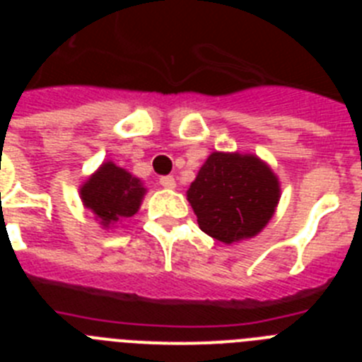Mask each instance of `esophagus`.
<instances>
[{
    "label": "esophagus",
    "instance_id": "1",
    "mask_svg": "<svg viewBox=\"0 0 362 362\" xmlns=\"http://www.w3.org/2000/svg\"><path fill=\"white\" fill-rule=\"evenodd\" d=\"M159 183L165 188H175V179L172 177V175H163V177L159 179Z\"/></svg>",
    "mask_w": 362,
    "mask_h": 362
}]
</instances>
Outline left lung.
<instances>
[{
  "mask_svg": "<svg viewBox=\"0 0 362 362\" xmlns=\"http://www.w3.org/2000/svg\"><path fill=\"white\" fill-rule=\"evenodd\" d=\"M199 228L232 245L255 238L276 214L281 183L255 153L212 152L187 190Z\"/></svg>",
  "mask_w": 362,
  "mask_h": 362,
  "instance_id": "obj_1",
  "label": "left lung"
}]
</instances>
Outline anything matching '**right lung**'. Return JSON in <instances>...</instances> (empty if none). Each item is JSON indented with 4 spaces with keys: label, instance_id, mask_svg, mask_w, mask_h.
Here are the masks:
<instances>
[{
    "label": "right lung",
    "instance_id": "add662e5",
    "mask_svg": "<svg viewBox=\"0 0 362 362\" xmlns=\"http://www.w3.org/2000/svg\"><path fill=\"white\" fill-rule=\"evenodd\" d=\"M146 188L143 181L114 161L101 163L79 187V197L85 209L94 214L101 228H116L123 219L136 216L143 203Z\"/></svg>",
    "mask_w": 362,
    "mask_h": 362
}]
</instances>
